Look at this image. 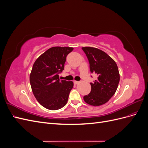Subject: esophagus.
Instances as JSON below:
<instances>
[{
  "mask_svg": "<svg viewBox=\"0 0 148 148\" xmlns=\"http://www.w3.org/2000/svg\"><path fill=\"white\" fill-rule=\"evenodd\" d=\"M79 82H78V81H74V84H78Z\"/></svg>",
  "mask_w": 148,
  "mask_h": 148,
  "instance_id": "34e87169",
  "label": "esophagus"
}]
</instances>
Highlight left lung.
Masks as SVG:
<instances>
[{
  "instance_id": "1",
  "label": "left lung",
  "mask_w": 148,
  "mask_h": 148,
  "mask_svg": "<svg viewBox=\"0 0 148 148\" xmlns=\"http://www.w3.org/2000/svg\"><path fill=\"white\" fill-rule=\"evenodd\" d=\"M86 54L90 71L97 75V79L90 83L91 90L83 97L87 104L93 106L104 104L112 97L117 90L120 74L115 62L106 52L91 47H82Z\"/></svg>"
}]
</instances>
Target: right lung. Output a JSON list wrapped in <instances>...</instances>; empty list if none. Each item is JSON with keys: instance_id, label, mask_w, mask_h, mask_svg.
<instances>
[{"instance_id": "right-lung-1", "label": "right lung", "mask_w": 148, "mask_h": 148, "mask_svg": "<svg viewBox=\"0 0 148 148\" xmlns=\"http://www.w3.org/2000/svg\"><path fill=\"white\" fill-rule=\"evenodd\" d=\"M73 47H53L40 56L33 64L29 82L33 95L45 108L55 110L66 104L71 81L60 80L59 74L64 70L66 57Z\"/></svg>"}]
</instances>
